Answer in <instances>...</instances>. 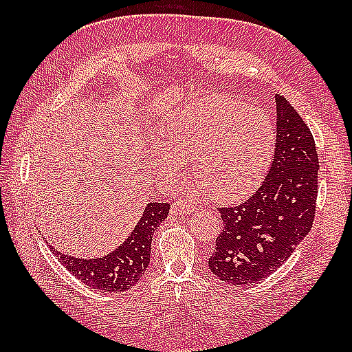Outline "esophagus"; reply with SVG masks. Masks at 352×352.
<instances>
[{
	"label": "esophagus",
	"instance_id": "esophagus-1",
	"mask_svg": "<svg viewBox=\"0 0 352 352\" xmlns=\"http://www.w3.org/2000/svg\"><path fill=\"white\" fill-rule=\"evenodd\" d=\"M195 212V207L193 204L188 203V201H175L174 204L170 207V213L175 214V216H180V214H188V213H193Z\"/></svg>",
	"mask_w": 352,
	"mask_h": 352
}]
</instances>
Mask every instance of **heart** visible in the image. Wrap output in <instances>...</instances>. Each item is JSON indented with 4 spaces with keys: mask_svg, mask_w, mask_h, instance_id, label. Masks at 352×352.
<instances>
[{
    "mask_svg": "<svg viewBox=\"0 0 352 352\" xmlns=\"http://www.w3.org/2000/svg\"><path fill=\"white\" fill-rule=\"evenodd\" d=\"M155 153L162 175H190L208 197L233 201L246 195L266 172L275 148V130L265 110L222 95L206 96L178 107L168 118Z\"/></svg>",
    "mask_w": 352,
    "mask_h": 352,
    "instance_id": "obj_1",
    "label": "heart"
}]
</instances>
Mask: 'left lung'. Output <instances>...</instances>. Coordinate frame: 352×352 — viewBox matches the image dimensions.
<instances>
[{
	"instance_id": "8db88e82",
	"label": "left lung",
	"mask_w": 352,
	"mask_h": 352,
	"mask_svg": "<svg viewBox=\"0 0 352 352\" xmlns=\"http://www.w3.org/2000/svg\"><path fill=\"white\" fill-rule=\"evenodd\" d=\"M276 144L260 188L242 204L218 208L223 227L208 267L233 286L274 274L309 234L315 219L319 160L310 129L275 95Z\"/></svg>"
}]
</instances>
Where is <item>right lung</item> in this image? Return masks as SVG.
<instances>
[{"instance_id": "right-lung-1", "label": "right lung", "mask_w": 352, "mask_h": 352, "mask_svg": "<svg viewBox=\"0 0 352 352\" xmlns=\"http://www.w3.org/2000/svg\"><path fill=\"white\" fill-rule=\"evenodd\" d=\"M169 208L168 203H148L131 234L104 257L78 258L58 252L51 245L48 246L66 271L83 281L86 286L119 294L136 286L144 276L151 256L153 234L157 227L168 218Z\"/></svg>"}]
</instances>
